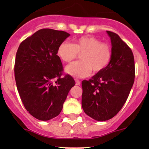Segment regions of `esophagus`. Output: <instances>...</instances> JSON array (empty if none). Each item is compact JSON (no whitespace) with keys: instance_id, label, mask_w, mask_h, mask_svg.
Masks as SVG:
<instances>
[{"instance_id":"esophagus-1","label":"esophagus","mask_w":149,"mask_h":149,"mask_svg":"<svg viewBox=\"0 0 149 149\" xmlns=\"http://www.w3.org/2000/svg\"><path fill=\"white\" fill-rule=\"evenodd\" d=\"M75 81H76V85H80L81 84V81L79 80H78V79H75Z\"/></svg>"}]
</instances>
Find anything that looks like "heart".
Instances as JSON below:
<instances>
[{
    "instance_id": "heart-1",
    "label": "heart",
    "mask_w": 149,
    "mask_h": 149,
    "mask_svg": "<svg viewBox=\"0 0 149 149\" xmlns=\"http://www.w3.org/2000/svg\"><path fill=\"white\" fill-rule=\"evenodd\" d=\"M58 57L63 62L70 63L81 55L80 62H74L65 67V72L75 78L89 76L91 70L100 73L110 63L112 52L111 47L93 36H84L76 39L74 43L63 41L58 46Z\"/></svg>"
}]
</instances>
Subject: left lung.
<instances>
[{"label": "left lung", "mask_w": 149, "mask_h": 149, "mask_svg": "<svg viewBox=\"0 0 149 149\" xmlns=\"http://www.w3.org/2000/svg\"><path fill=\"white\" fill-rule=\"evenodd\" d=\"M110 37L112 56L109 65L88 81H82L84 112L97 121L115 117L122 109L134 83V57L130 48L115 33Z\"/></svg>", "instance_id": "8db88e82"}]
</instances>
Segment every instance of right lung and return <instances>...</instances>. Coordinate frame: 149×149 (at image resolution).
<instances>
[{
    "mask_svg": "<svg viewBox=\"0 0 149 149\" xmlns=\"http://www.w3.org/2000/svg\"><path fill=\"white\" fill-rule=\"evenodd\" d=\"M69 36L63 31L42 29L18 48L14 66L18 91L29 113L40 120H49L61 113L76 84L70 75L61 77L63 65L57 55L58 46Z\"/></svg>",
    "mask_w": 149,
    "mask_h": 149,
    "instance_id": "1",
    "label": "right lung"
}]
</instances>
